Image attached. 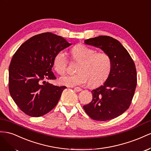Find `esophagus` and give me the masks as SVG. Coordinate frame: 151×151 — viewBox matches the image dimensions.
Here are the masks:
<instances>
[{
    "label": "esophagus",
    "instance_id": "1",
    "mask_svg": "<svg viewBox=\"0 0 151 151\" xmlns=\"http://www.w3.org/2000/svg\"><path fill=\"white\" fill-rule=\"evenodd\" d=\"M74 90H75V91H76V92H80L81 90V88H80V87H75Z\"/></svg>",
    "mask_w": 151,
    "mask_h": 151
}]
</instances>
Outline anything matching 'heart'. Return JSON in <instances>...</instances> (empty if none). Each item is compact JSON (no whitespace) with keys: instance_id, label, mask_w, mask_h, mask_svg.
Here are the masks:
<instances>
[{"instance_id":"1","label":"heart","mask_w":151,"mask_h":151,"mask_svg":"<svg viewBox=\"0 0 151 151\" xmlns=\"http://www.w3.org/2000/svg\"><path fill=\"white\" fill-rule=\"evenodd\" d=\"M73 59L80 62L75 75L60 78L59 83L74 87L89 83L91 87L102 83L108 77L111 69V60L105 52H96L93 49L82 44L75 45L71 50ZM68 59L65 52L59 51L55 54L53 67L58 74L64 75L68 70Z\"/></svg>"}]
</instances>
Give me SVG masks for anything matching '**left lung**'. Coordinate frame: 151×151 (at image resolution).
I'll list each match as a JSON object with an SVG mask.
<instances>
[{"instance_id": "obj_1", "label": "left lung", "mask_w": 151, "mask_h": 151, "mask_svg": "<svg viewBox=\"0 0 151 151\" xmlns=\"http://www.w3.org/2000/svg\"><path fill=\"white\" fill-rule=\"evenodd\" d=\"M84 42L108 54L111 69L104 84L92 90V101L83 106V109L96 121L114 119L128 109L134 96L137 86L134 62L121 43L111 37L101 35Z\"/></svg>"}]
</instances>
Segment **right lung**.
<instances>
[{
  "mask_svg": "<svg viewBox=\"0 0 151 151\" xmlns=\"http://www.w3.org/2000/svg\"><path fill=\"white\" fill-rule=\"evenodd\" d=\"M71 45L62 37L47 32L29 38L14 54L9 68V89L25 114L40 117L57 105L66 87L44 80L56 78L52 71L54 58Z\"/></svg>",
  "mask_w": 151,
  "mask_h": 151,
  "instance_id": "1",
  "label": "right lung"
}]
</instances>
